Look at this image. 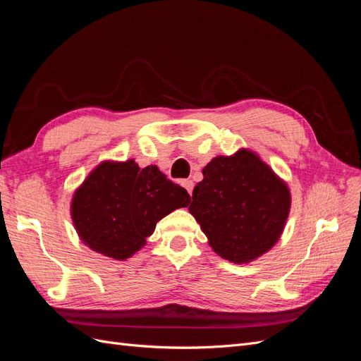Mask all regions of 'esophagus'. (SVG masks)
<instances>
[{"label": "esophagus", "instance_id": "obj_1", "mask_svg": "<svg viewBox=\"0 0 361 361\" xmlns=\"http://www.w3.org/2000/svg\"><path fill=\"white\" fill-rule=\"evenodd\" d=\"M182 185H183V188L188 191V194L191 195L192 194V188H194V182L192 180H190V179H187V180H183L182 182Z\"/></svg>", "mask_w": 361, "mask_h": 361}]
</instances>
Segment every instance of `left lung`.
Returning <instances> with one entry per match:
<instances>
[{"label":"left lung","instance_id":"8db88e82","mask_svg":"<svg viewBox=\"0 0 361 361\" xmlns=\"http://www.w3.org/2000/svg\"><path fill=\"white\" fill-rule=\"evenodd\" d=\"M190 212L218 256L248 264L280 239L290 211V191L248 149L216 157L203 169Z\"/></svg>","mask_w":361,"mask_h":361}]
</instances>
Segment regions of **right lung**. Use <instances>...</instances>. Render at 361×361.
<instances>
[{"mask_svg": "<svg viewBox=\"0 0 361 361\" xmlns=\"http://www.w3.org/2000/svg\"><path fill=\"white\" fill-rule=\"evenodd\" d=\"M190 202L187 190L157 166L140 169L134 159L104 161L75 190L71 216L85 245L125 260L146 245L161 218Z\"/></svg>", "mask_w": 361, "mask_h": 361, "instance_id": "obj_1", "label": "right lung"}]
</instances>
